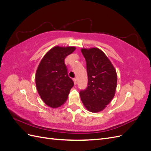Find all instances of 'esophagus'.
Instances as JSON below:
<instances>
[{
    "label": "esophagus",
    "instance_id": "34e87169",
    "mask_svg": "<svg viewBox=\"0 0 151 151\" xmlns=\"http://www.w3.org/2000/svg\"><path fill=\"white\" fill-rule=\"evenodd\" d=\"M73 81H74V84L76 85L77 84V79H73Z\"/></svg>",
    "mask_w": 151,
    "mask_h": 151
}]
</instances>
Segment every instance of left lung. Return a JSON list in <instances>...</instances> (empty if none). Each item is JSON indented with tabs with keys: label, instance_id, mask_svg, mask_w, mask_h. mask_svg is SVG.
Wrapping results in <instances>:
<instances>
[{
	"label": "left lung",
	"instance_id": "8db88e82",
	"mask_svg": "<svg viewBox=\"0 0 151 151\" xmlns=\"http://www.w3.org/2000/svg\"><path fill=\"white\" fill-rule=\"evenodd\" d=\"M86 61L88 88L80 92L81 99L88 111H103L111 101L117 85L115 67L104 53L98 48H82Z\"/></svg>",
	"mask_w": 151,
	"mask_h": 151
}]
</instances>
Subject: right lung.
Returning a JSON list of instances; mask_svg holds the SVG:
<instances>
[{"label":"right lung","mask_w":151,"mask_h":151,"mask_svg":"<svg viewBox=\"0 0 151 151\" xmlns=\"http://www.w3.org/2000/svg\"><path fill=\"white\" fill-rule=\"evenodd\" d=\"M75 50V47H53L45 55L36 70L35 82L38 94L52 108L64 104L74 85L68 76L64 60Z\"/></svg>","instance_id":"add662e5"}]
</instances>
